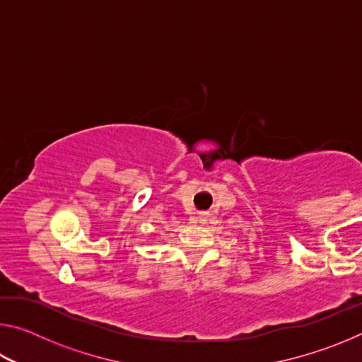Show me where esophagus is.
Masks as SVG:
<instances>
[{
  "mask_svg": "<svg viewBox=\"0 0 362 362\" xmlns=\"http://www.w3.org/2000/svg\"><path fill=\"white\" fill-rule=\"evenodd\" d=\"M196 218H198L199 223H206L207 222V214L206 212H199L198 217H196Z\"/></svg>",
  "mask_w": 362,
  "mask_h": 362,
  "instance_id": "esophagus-1",
  "label": "esophagus"
}]
</instances>
